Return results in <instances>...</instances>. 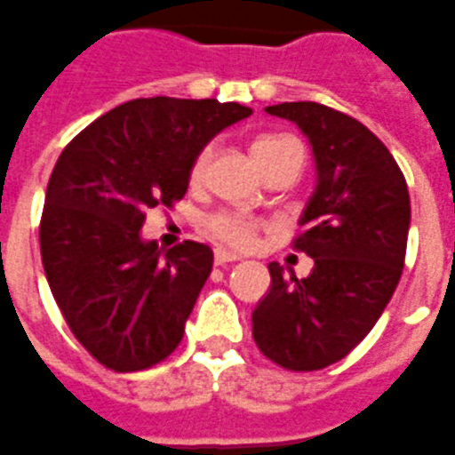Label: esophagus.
<instances>
[{"instance_id":"1","label":"esophagus","mask_w":455,"mask_h":455,"mask_svg":"<svg viewBox=\"0 0 455 455\" xmlns=\"http://www.w3.org/2000/svg\"><path fill=\"white\" fill-rule=\"evenodd\" d=\"M240 259V254H232L228 250H215V264L218 267H223V264H230V261Z\"/></svg>"}]
</instances>
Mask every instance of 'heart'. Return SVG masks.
<instances>
[{"label":"heart","mask_w":455,"mask_h":455,"mask_svg":"<svg viewBox=\"0 0 455 455\" xmlns=\"http://www.w3.org/2000/svg\"><path fill=\"white\" fill-rule=\"evenodd\" d=\"M286 142H291V138H283V135H267V138H259V140H254L251 145V157L254 162L261 159L268 152L278 150V148H283ZM211 148L204 150L196 159L194 169H191V179L198 181V179L204 177L205 167H208V162H211ZM208 232L213 235L215 240L225 242V244H232V247H250L254 237H257V223L250 220V218H244V215L237 213H215L208 218Z\"/></svg>","instance_id":"heart-1"}]
</instances>
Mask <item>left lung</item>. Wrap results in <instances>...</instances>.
<instances>
[{
  "label": "left lung",
  "mask_w": 455,
  "mask_h": 455,
  "mask_svg": "<svg viewBox=\"0 0 455 455\" xmlns=\"http://www.w3.org/2000/svg\"><path fill=\"white\" fill-rule=\"evenodd\" d=\"M313 148L315 191L293 247L310 276L268 264L271 286L251 313L259 351L288 371L332 366L366 337L403 276L410 194L397 162L363 123L315 101L267 106Z\"/></svg>",
  "instance_id": "obj_1"
}]
</instances>
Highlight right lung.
Instances as JSON below:
<instances>
[{"label":"right lung","instance_id":"1","mask_svg":"<svg viewBox=\"0 0 455 455\" xmlns=\"http://www.w3.org/2000/svg\"><path fill=\"white\" fill-rule=\"evenodd\" d=\"M251 116L218 99H132L79 132L52 169L41 218L45 278L79 344L118 373L177 349L213 250L187 240L167 254L142 240L145 213L184 198L215 135Z\"/></svg>","mask_w":455,"mask_h":455}]
</instances>
